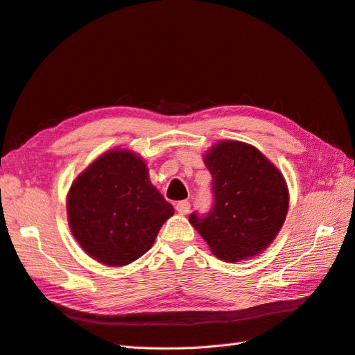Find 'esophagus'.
Segmentation results:
<instances>
[{
	"mask_svg": "<svg viewBox=\"0 0 355 355\" xmlns=\"http://www.w3.org/2000/svg\"><path fill=\"white\" fill-rule=\"evenodd\" d=\"M189 209H191V202L187 201V200L179 201V202L176 204V210H178V213H180V214H187V213L189 211Z\"/></svg>",
	"mask_w": 355,
	"mask_h": 355,
	"instance_id": "1",
	"label": "esophagus"
}]
</instances>
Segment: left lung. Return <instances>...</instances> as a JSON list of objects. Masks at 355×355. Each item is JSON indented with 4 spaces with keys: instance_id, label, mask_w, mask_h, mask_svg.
<instances>
[{
    "instance_id": "1",
    "label": "left lung",
    "mask_w": 355,
    "mask_h": 355,
    "mask_svg": "<svg viewBox=\"0 0 355 355\" xmlns=\"http://www.w3.org/2000/svg\"><path fill=\"white\" fill-rule=\"evenodd\" d=\"M211 173L214 204L207 216L189 222L225 262L262 253L280 232L288 210L286 179L259 149L222 141L202 155Z\"/></svg>"
}]
</instances>
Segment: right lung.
I'll return each instance as SVG.
<instances>
[{"mask_svg": "<svg viewBox=\"0 0 355 355\" xmlns=\"http://www.w3.org/2000/svg\"><path fill=\"white\" fill-rule=\"evenodd\" d=\"M145 159L111 149L75 178L67 197L73 239L108 266L135 262L151 249L175 209L149 180Z\"/></svg>", "mask_w": 355, "mask_h": 355, "instance_id": "obj_1", "label": "right lung"}]
</instances>
